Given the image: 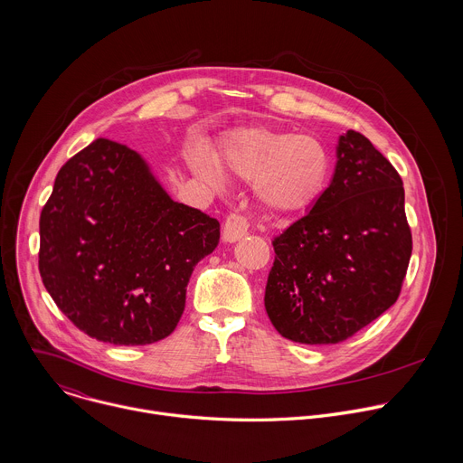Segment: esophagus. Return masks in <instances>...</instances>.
Wrapping results in <instances>:
<instances>
[{
	"label": "esophagus",
	"instance_id": "obj_1",
	"mask_svg": "<svg viewBox=\"0 0 463 463\" xmlns=\"http://www.w3.org/2000/svg\"><path fill=\"white\" fill-rule=\"evenodd\" d=\"M249 232V223L243 216H238V214H231L225 218V223H223V232H222V238L223 241L227 243H234L238 240H241L243 236H247Z\"/></svg>",
	"mask_w": 463,
	"mask_h": 463
}]
</instances>
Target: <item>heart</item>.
<instances>
[{
    "label": "heart",
    "mask_w": 463,
    "mask_h": 463,
    "mask_svg": "<svg viewBox=\"0 0 463 463\" xmlns=\"http://www.w3.org/2000/svg\"><path fill=\"white\" fill-rule=\"evenodd\" d=\"M192 170L211 181H222L220 166L241 181H254L258 203L275 213H297L315 203L332 175V156L315 137L243 128L231 134L220 154V166L209 154H195Z\"/></svg>",
    "instance_id": "b5f03b06"
}]
</instances>
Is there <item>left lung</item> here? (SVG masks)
<instances>
[{
	"instance_id": "1",
	"label": "left lung",
	"mask_w": 463,
	"mask_h": 463,
	"mask_svg": "<svg viewBox=\"0 0 463 463\" xmlns=\"http://www.w3.org/2000/svg\"><path fill=\"white\" fill-rule=\"evenodd\" d=\"M266 311L302 345H335L400 297L412 254L400 174L354 129L339 137L332 181L273 240Z\"/></svg>"
}]
</instances>
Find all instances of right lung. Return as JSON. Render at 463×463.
Returning a JSON list of instances; mask_svg holds the SVG:
<instances>
[{
	"label": "right lung",
	"mask_w": 463,
	"mask_h": 463,
	"mask_svg": "<svg viewBox=\"0 0 463 463\" xmlns=\"http://www.w3.org/2000/svg\"><path fill=\"white\" fill-rule=\"evenodd\" d=\"M220 222L174 202L141 154L97 139L65 163L40 216L38 268L60 311L90 337H168Z\"/></svg>",
	"instance_id": "add662e5"
}]
</instances>
